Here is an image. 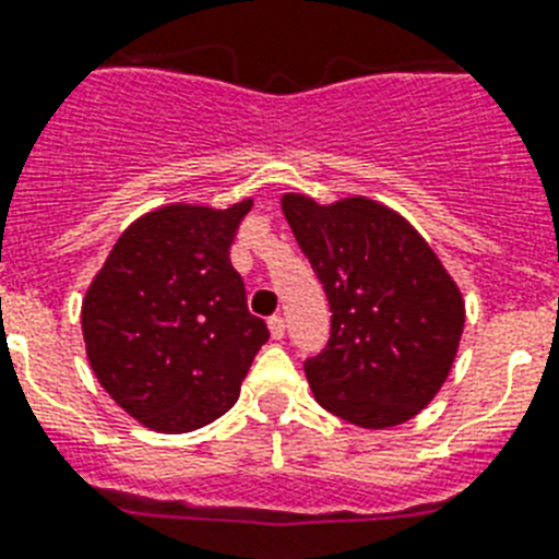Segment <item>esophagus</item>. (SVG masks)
<instances>
[{
	"label": "esophagus",
	"mask_w": 559,
	"mask_h": 559,
	"mask_svg": "<svg viewBox=\"0 0 559 559\" xmlns=\"http://www.w3.org/2000/svg\"><path fill=\"white\" fill-rule=\"evenodd\" d=\"M269 329H271V336H274V340H283V336H285V320L280 317V313H274V317H271Z\"/></svg>",
	"instance_id": "esophagus-1"
}]
</instances>
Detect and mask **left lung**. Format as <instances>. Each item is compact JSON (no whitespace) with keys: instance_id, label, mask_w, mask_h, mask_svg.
<instances>
[{"instance_id":"8db88e82","label":"left lung","mask_w":559,"mask_h":559,"mask_svg":"<svg viewBox=\"0 0 559 559\" xmlns=\"http://www.w3.org/2000/svg\"><path fill=\"white\" fill-rule=\"evenodd\" d=\"M331 308V334L306 377L325 412L362 428L412 419L454 362L465 308L437 253L403 216L354 200H283Z\"/></svg>"}]
</instances>
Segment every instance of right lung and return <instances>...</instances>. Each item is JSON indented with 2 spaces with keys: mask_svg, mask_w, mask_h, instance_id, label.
Returning a JSON list of instances; mask_svg holds the SVG:
<instances>
[{
  "mask_svg": "<svg viewBox=\"0 0 559 559\" xmlns=\"http://www.w3.org/2000/svg\"><path fill=\"white\" fill-rule=\"evenodd\" d=\"M251 200L168 205L124 230L82 302L96 380L142 426L182 435L237 403L269 325L246 306L230 246Z\"/></svg>",
  "mask_w": 559,
  "mask_h": 559,
  "instance_id": "right-lung-1",
  "label": "right lung"
}]
</instances>
